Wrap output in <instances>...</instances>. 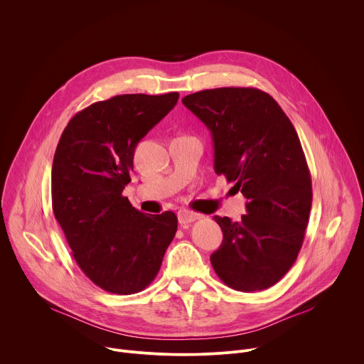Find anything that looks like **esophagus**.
<instances>
[{"label": "esophagus", "mask_w": 364, "mask_h": 364, "mask_svg": "<svg viewBox=\"0 0 364 364\" xmlns=\"http://www.w3.org/2000/svg\"><path fill=\"white\" fill-rule=\"evenodd\" d=\"M177 216H178V223L180 225H187V223H191V222H194V220L201 218V215H198L196 212H191V210H187V209L178 210Z\"/></svg>", "instance_id": "1"}]
</instances>
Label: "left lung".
I'll return each mask as SVG.
<instances>
[{
    "instance_id": "obj_1",
    "label": "left lung",
    "mask_w": 364,
    "mask_h": 364,
    "mask_svg": "<svg viewBox=\"0 0 364 364\" xmlns=\"http://www.w3.org/2000/svg\"><path fill=\"white\" fill-rule=\"evenodd\" d=\"M183 103L212 132L216 174L247 200L240 222L213 218L223 232L213 269L236 291L268 289L294 265L313 201L296 131L277 100L255 87L200 90Z\"/></svg>"
}]
</instances>
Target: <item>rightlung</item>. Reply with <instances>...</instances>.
<instances>
[{
    "label": "right lung",
    "instance_id": "1",
    "mask_svg": "<svg viewBox=\"0 0 364 364\" xmlns=\"http://www.w3.org/2000/svg\"><path fill=\"white\" fill-rule=\"evenodd\" d=\"M178 93L118 95L92 103L65 128L51 167L53 213L75 261L99 288L129 295L157 277L176 236L173 212L145 215L124 197L134 151Z\"/></svg>",
    "mask_w": 364,
    "mask_h": 364
}]
</instances>
